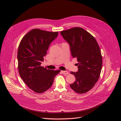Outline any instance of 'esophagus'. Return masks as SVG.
Wrapping results in <instances>:
<instances>
[{
  "instance_id": "obj_1",
  "label": "esophagus",
  "mask_w": 121,
  "mask_h": 121,
  "mask_svg": "<svg viewBox=\"0 0 121 121\" xmlns=\"http://www.w3.org/2000/svg\"><path fill=\"white\" fill-rule=\"evenodd\" d=\"M61 73H63V74H64L65 75H67L69 74V72L68 71H62Z\"/></svg>"
}]
</instances>
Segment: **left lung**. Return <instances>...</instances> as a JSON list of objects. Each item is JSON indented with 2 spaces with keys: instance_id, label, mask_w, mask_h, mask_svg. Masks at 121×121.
I'll return each mask as SVG.
<instances>
[{
  "instance_id": "left-lung-1",
  "label": "left lung",
  "mask_w": 121,
  "mask_h": 121,
  "mask_svg": "<svg viewBox=\"0 0 121 121\" xmlns=\"http://www.w3.org/2000/svg\"><path fill=\"white\" fill-rule=\"evenodd\" d=\"M69 45L73 58H76L78 70L71 73L76 81L69 85L75 92L85 93L94 86L99 78L102 60L96 40L83 28L75 27L60 32Z\"/></svg>"
}]
</instances>
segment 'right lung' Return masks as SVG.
I'll return each instance as SVG.
<instances>
[{"label":"right lung","mask_w":121,"mask_h":121,"mask_svg":"<svg viewBox=\"0 0 121 121\" xmlns=\"http://www.w3.org/2000/svg\"><path fill=\"white\" fill-rule=\"evenodd\" d=\"M57 36L58 32L34 29L26 34L20 43L17 51L19 74L35 92L41 93L48 90L60 72L41 66L49 45Z\"/></svg>","instance_id":"obj_1"}]
</instances>
